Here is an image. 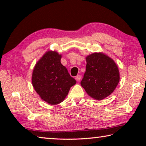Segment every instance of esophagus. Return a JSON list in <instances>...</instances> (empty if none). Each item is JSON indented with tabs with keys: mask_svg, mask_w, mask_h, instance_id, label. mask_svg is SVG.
<instances>
[{
	"mask_svg": "<svg viewBox=\"0 0 146 146\" xmlns=\"http://www.w3.org/2000/svg\"><path fill=\"white\" fill-rule=\"evenodd\" d=\"M75 79L77 82H80V80H81V76H80V75L76 76V78H75Z\"/></svg>",
	"mask_w": 146,
	"mask_h": 146,
	"instance_id": "obj_1",
	"label": "esophagus"
}]
</instances>
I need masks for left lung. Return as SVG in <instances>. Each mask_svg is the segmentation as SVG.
Segmentation results:
<instances>
[{
  "instance_id": "1",
  "label": "left lung",
  "mask_w": 146,
  "mask_h": 146,
  "mask_svg": "<svg viewBox=\"0 0 146 146\" xmlns=\"http://www.w3.org/2000/svg\"><path fill=\"white\" fill-rule=\"evenodd\" d=\"M86 70L81 82L91 98L102 100L114 92L120 80L119 68L113 59L103 52L86 56Z\"/></svg>"
}]
</instances>
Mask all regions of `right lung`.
Here are the masks:
<instances>
[{
  "label": "right lung",
  "mask_w": 146,
  "mask_h": 146,
  "mask_svg": "<svg viewBox=\"0 0 146 146\" xmlns=\"http://www.w3.org/2000/svg\"><path fill=\"white\" fill-rule=\"evenodd\" d=\"M61 57L56 51L48 50L37 61L32 73L31 82L35 92L52 105L62 102L70 89L76 83L61 64Z\"/></svg>",
  "instance_id": "right-lung-1"
}]
</instances>
